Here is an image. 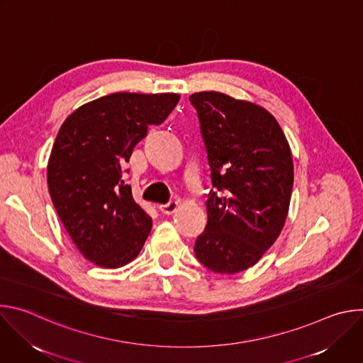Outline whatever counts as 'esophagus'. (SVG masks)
Segmentation results:
<instances>
[{
	"label": "esophagus",
	"mask_w": 363,
	"mask_h": 363,
	"mask_svg": "<svg viewBox=\"0 0 363 363\" xmlns=\"http://www.w3.org/2000/svg\"><path fill=\"white\" fill-rule=\"evenodd\" d=\"M178 202L177 201H169V202H167V203H161L158 208H160V211L161 213H164V214H172V213H175L177 210H178Z\"/></svg>",
	"instance_id": "esophagus-1"
}]
</instances>
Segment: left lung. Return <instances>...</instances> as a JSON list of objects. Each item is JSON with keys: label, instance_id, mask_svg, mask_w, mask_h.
<instances>
[{"label": "left lung", "instance_id": "1", "mask_svg": "<svg viewBox=\"0 0 363 363\" xmlns=\"http://www.w3.org/2000/svg\"><path fill=\"white\" fill-rule=\"evenodd\" d=\"M189 100L214 186L194 251L206 269L235 274L260 260L284 227L294 178L291 150L276 118L255 103L220 91L194 93Z\"/></svg>", "mask_w": 363, "mask_h": 363}]
</instances>
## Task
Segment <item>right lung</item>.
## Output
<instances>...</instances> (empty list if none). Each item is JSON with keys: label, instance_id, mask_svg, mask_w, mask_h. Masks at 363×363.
I'll use <instances>...</instances> for the list:
<instances>
[{"label": "right lung", "instance_id": "obj_1", "mask_svg": "<svg viewBox=\"0 0 363 363\" xmlns=\"http://www.w3.org/2000/svg\"><path fill=\"white\" fill-rule=\"evenodd\" d=\"M178 101L177 93H112L76 109L57 133L47 165L50 196L77 250L99 267L130 263L150 233L152 218L122 168Z\"/></svg>", "mask_w": 363, "mask_h": 363}]
</instances>
